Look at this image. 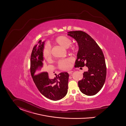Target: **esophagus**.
Segmentation results:
<instances>
[{
    "label": "esophagus",
    "instance_id": "obj_1",
    "mask_svg": "<svg viewBox=\"0 0 126 126\" xmlns=\"http://www.w3.org/2000/svg\"><path fill=\"white\" fill-rule=\"evenodd\" d=\"M68 74H69V75H72V74L73 73V71H69L68 72Z\"/></svg>",
    "mask_w": 126,
    "mask_h": 126
}]
</instances>
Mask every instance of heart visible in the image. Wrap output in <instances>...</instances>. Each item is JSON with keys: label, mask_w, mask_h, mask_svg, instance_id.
<instances>
[{"label": "heart", "mask_w": 126, "mask_h": 126, "mask_svg": "<svg viewBox=\"0 0 126 126\" xmlns=\"http://www.w3.org/2000/svg\"><path fill=\"white\" fill-rule=\"evenodd\" d=\"M72 42V41L71 39L65 36H59L56 38L54 41V43L55 44L59 45L65 49L68 48L70 46ZM72 50L74 51L76 50V48L75 47H72ZM43 56L47 61H49L51 58V51L49 46L46 45L45 46L43 51ZM73 59L70 58L63 59L59 61L58 62V66L61 69L66 70L71 67V64L73 63Z\"/></svg>", "instance_id": "obj_1"}]
</instances>
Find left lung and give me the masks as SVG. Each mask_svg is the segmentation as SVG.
I'll list each match as a JSON object with an SVG mask.
<instances>
[{
  "mask_svg": "<svg viewBox=\"0 0 126 126\" xmlns=\"http://www.w3.org/2000/svg\"><path fill=\"white\" fill-rule=\"evenodd\" d=\"M68 35L76 40L79 46L75 67L86 66L83 79L78 81L81 92L87 95L98 92L105 82L107 67L103 51L92 38L82 31H72Z\"/></svg>",
  "mask_w": 126,
  "mask_h": 126,
  "instance_id": "obj_1",
  "label": "left lung"
}]
</instances>
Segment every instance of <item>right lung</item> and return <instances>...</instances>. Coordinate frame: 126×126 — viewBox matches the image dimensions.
Returning a JSON list of instances; mask_svg holds the SVG:
<instances>
[{"instance_id": "obj_1", "label": "right lung", "mask_w": 126, "mask_h": 126, "mask_svg": "<svg viewBox=\"0 0 126 126\" xmlns=\"http://www.w3.org/2000/svg\"><path fill=\"white\" fill-rule=\"evenodd\" d=\"M44 41L40 40L34 46L31 58V73L34 82L40 93L46 98L57 101L67 94L69 74L60 73L54 79L49 78L48 73L43 68V50Z\"/></svg>"}]
</instances>
